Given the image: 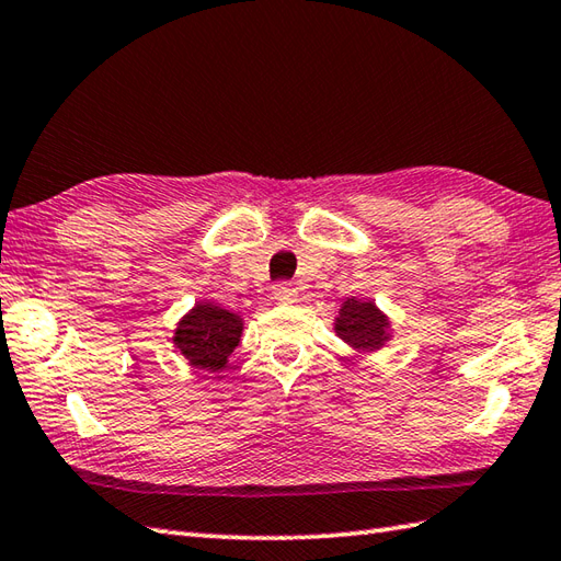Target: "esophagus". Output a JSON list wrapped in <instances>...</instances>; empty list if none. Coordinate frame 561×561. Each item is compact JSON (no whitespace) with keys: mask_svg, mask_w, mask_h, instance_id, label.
Returning <instances> with one entry per match:
<instances>
[{"mask_svg":"<svg viewBox=\"0 0 561 561\" xmlns=\"http://www.w3.org/2000/svg\"><path fill=\"white\" fill-rule=\"evenodd\" d=\"M272 294H274V301H279V304H294V301H296V296H299V291L294 289V284H291V282H279V284H274V287H272Z\"/></svg>","mask_w":561,"mask_h":561,"instance_id":"1","label":"esophagus"}]
</instances>
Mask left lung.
Segmentation results:
<instances>
[{
  "label": "left lung",
  "instance_id": "1",
  "mask_svg": "<svg viewBox=\"0 0 561 561\" xmlns=\"http://www.w3.org/2000/svg\"><path fill=\"white\" fill-rule=\"evenodd\" d=\"M386 328L388 320L376 311V306L359 301L344 304L335 323L337 335L347 344H352L354 350L362 352L378 350L380 344L388 340Z\"/></svg>",
  "mask_w": 561,
  "mask_h": 561
}]
</instances>
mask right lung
<instances>
[{
    "label": "right lung",
    "instance_id": "add662e5",
    "mask_svg": "<svg viewBox=\"0 0 561 561\" xmlns=\"http://www.w3.org/2000/svg\"><path fill=\"white\" fill-rule=\"evenodd\" d=\"M241 318L219 306H195L175 330V347L197 368H221L241 340Z\"/></svg>",
    "mask_w": 561,
    "mask_h": 561
}]
</instances>
